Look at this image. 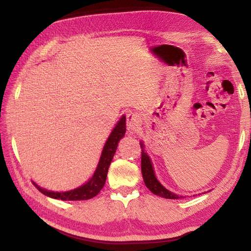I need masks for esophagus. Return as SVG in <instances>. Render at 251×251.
<instances>
[{
    "label": "esophagus",
    "instance_id": "34e87169",
    "mask_svg": "<svg viewBox=\"0 0 251 251\" xmlns=\"http://www.w3.org/2000/svg\"><path fill=\"white\" fill-rule=\"evenodd\" d=\"M127 130L131 133H136L141 126V117L137 113H128L126 116Z\"/></svg>",
    "mask_w": 251,
    "mask_h": 251
}]
</instances>
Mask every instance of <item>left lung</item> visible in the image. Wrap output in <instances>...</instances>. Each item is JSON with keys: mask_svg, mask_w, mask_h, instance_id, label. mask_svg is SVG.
<instances>
[{"mask_svg": "<svg viewBox=\"0 0 251 251\" xmlns=\"http://www.w3.org/2000/svg\"><path fill=\"white\" fill-rule=\"evenodd\" d=\"M140 146L142 149L141 151V172H142V177H143V181L146 186L150 189V191L153 193L154 195H157L159 197H162V198L165 199H183L186 198L184 196H179L177 194H175L171 191H169L168 188L165 186H163L160 181H159L155 175V171H154V166H153V162H151L150 156L148 155L147 151L144 150V143L142 140H140ZM211 189L207 192H210ZM202 194H205L202 193ZM201 195V194H199Z\"/></svg>", "mask_w": 251, "mask_h": 251, "instance_id": "obj_1", "label": "left lung"}]
</instances>
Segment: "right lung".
Returning a JSON list of instances; mask_svg holds the SVG:
<instances>
[{"mask_svg": "<svg viewBox=\"0 0 251 251\" xmlns=\"http://www.w3.org/2000/svg\"><path fill=\"white\" fill-rule=\"evenodd\" d=\"M126 116L123 115L117 121L115 126L113 127L110 136L102 148L101 155L100 158V161H98V164L96 166V170L94 171L92 177H91L86 183H83L82 185L67 192L49 191V189L44 188L39 184H36L34 181H32L33 184L42 194H44L47 197H50L52 199H57V200H63V201H80V200H89V199L94 198V197L97 196L98 193L101 191V188L105 183L109 166L112 162L114 155H115V151L118 147V142L126 134Z\"/></svg>", "mask_w": 251, "mask_h": 251, "instance_id": "obj_1", "label": "right lung"}]
</instances>
